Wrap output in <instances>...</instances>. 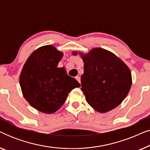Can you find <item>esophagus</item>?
<instances>
[{"label":"esophagus","instance_id":"esophagus-1","mask_svg":"<svg viewBox=\"0 0 150 150\" xmlns=\"http://www.w3.org/2000/svg\"><path fill=\"white\" fill-rule=\"evenodd\" d=\"M75 79H76V81L79 82V83H81V78H80L79 76H77L75 77Z\"/></svg>","mask_w":150,"mask_h":150}]
</instances>
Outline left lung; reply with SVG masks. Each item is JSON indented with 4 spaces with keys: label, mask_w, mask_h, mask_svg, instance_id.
I'll use <instances>...</instances> for the list:
<instances>
[{
    "label": "left lung",
    "mask_w": 150,
    "mask_h": 150,
    "mask_svg": "<svg viewBox=\"0 0 150 150\" xmlns=\"http://www.w3.org/2000/svg\"><path fill=\"white\" fill-rule=\"evenodd\" d=\"M81 56L84 62L81 90L87 103L99 112L116 108L130 89V69L114 54L102 48H94Z\"/></svg>",
    "instance_id": "left-lung-1"
}]
</instances>
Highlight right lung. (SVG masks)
I'll list each match as a JSON object with an SVG mask.
<instances>
[{"mask_svg":"<svg viewBox=\"0 0 150 150\" xmlns=\"http://www.w3.org/2000/svg\"><path fill=\"white\" fill-rule=\"evenodd\" d=\"M63 55L52 46L41 47L28 57L20 74L24 98L33 107L45 113L56 112L69 92L81 86L67 74L64 67H57Z\"/></svg>","mask_w":150,"mask_h":150,"instance_id":"right-lung-1","label":"right lung"}]
</instances>
